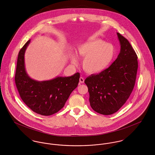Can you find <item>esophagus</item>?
<instances>
[{
  "label": "esophagus",
  "mask_w": 155,
  "mask_h": 155,
  "mask_svg": "<svg viewBox=\"0 0 155 155\" xmlns=\"http://www.w3.org/2000/svg\"><path fill=\"white\" fill-rule=\"evenodd\" d=\"M84 78H82V77H81L80 78H79V82H80V83L81 84H84Z\"/></svg>",
  "instance_id": "34e87169"
}]
</instances>
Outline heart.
I'll return each mask as SVG.
<instances>
[{
    "label": "heart",
    "mask_w": 155,
    "mask_h": 155,
    "mask_svg": "<svg viewBox=\"0 0 155 155\" xmlns=\"http://www.w3.org/2000/svg\"><path fill=\"white\" fill-rule=\"evenodd\" d=\"M77 53L84 58V70L89 73L95 74L103 71L110 66L115 58L116 51L113 45L101 39H95L79 45ZM70 58L73 64L78 63V60L75 54H70Z\"/></svg>",
    "instance_id": "1"
}]
</instances>
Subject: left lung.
Returning a JSON list of instances; mask_svg holds the SVG:
<instances>
[{"instance_id": "1", "label": "left lung", "mask_w": 155, "mask_h": 155, "mask_svg": "<svg viewBox=\"0 0 155 155\" xmlns=\"http://www.w3.org/2000/svg\"><path fill=\"white\" fill-rule=\"evenodd\" d=\"M120 52L110 66L85 80L89 103L96 112L110 115L119 110L130 96L138 69L137 55L129 41L119 33Z\"/></svg>"}]
</instances>
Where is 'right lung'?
<instances>
[{"instance_id": "right-lung-1", "label": "right lung", "mask_w": 155, "mask_h": 155, "mask_svg": "<svg viewBox=\"0 0 155 155\" xmlns=\"http://www.w3.org/2000/svg\"><path fill=\"white\" fill-rule=\"evenodd\" d=\"M30 43L28 40L20 49L16 68L15 81L20 95L24 103L35 113L49 116L64 106L71 92L78 87L80 73L68 76H57L44 81L31 79L27 74L24 55Z\"/></svg>"}]
</instances>
